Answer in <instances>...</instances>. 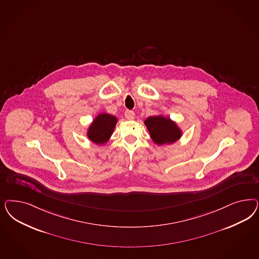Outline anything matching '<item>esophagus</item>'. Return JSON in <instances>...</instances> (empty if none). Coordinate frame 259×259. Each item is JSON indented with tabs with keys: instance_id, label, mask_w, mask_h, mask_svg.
<instances>
[{
	"instance_id": "1",
	"label": "esophagus",
	"mask_w": 259,
	"mask_h": 259,
	"mask_svg": "<svg viewBox=\"0 0 259 259\" xmlns=\"http://www.w3.org/2000/svg\"><path fill=\"white\" fill-rule=\"evenodd\" d=\"M125 116L127 120H133L134 116H135V114H134V112L133 110H126L125 112Z\"/></svg>"
}]
</instances>
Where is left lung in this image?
I'll return each instance as SVG.
<instances>
[{"label":"left lung","instance_id":"obj_1","mask_svg":"<svg viewBox=\"0 0 259 259\" xmlns=\"http://www.w3.org/2000/svg\"><path fill=\"white\" fill-rule=\"evenodd\" d=\"M144 124L148 128L151 140L157 146L171 145L183 135L182 130L176 121L163 114L148 117Z\"/></svg>","mask_w":259,"mask_h":259}]
</instances>
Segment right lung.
<instances>
[{
    "instance_id": "right-lung-1",
    "label": "right lung",
    "mask_w": 259,
    "mask_h": 259,
    "mask_svg": "<svg viewBox=\"0 0 259 259\" xmlns=\"http://www.w3.org/2000/svg\"><path fill=\"white\" fill-rule=\"evenodd\" d=\"M116 116L107 112H101L92 120L87 131V137L90 141L105 146L109 142L117 124Z\"/></svg>"
}]
</instances>
